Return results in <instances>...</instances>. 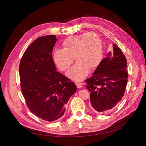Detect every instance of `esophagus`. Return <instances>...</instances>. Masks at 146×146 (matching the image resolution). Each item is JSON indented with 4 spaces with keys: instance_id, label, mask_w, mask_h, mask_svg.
I'll use <instances>...</instances> for the list:
<instances>
[{
    "instance_id": "1",
    "label": "esophagus",
    "mask_w": 146,
    "mask_h": 146,
    "mask_svg": "<svg viewBox=\"0 0 146 146\" xmlns=\"http://www.w3.org/2000/svg\"><path fill=\"white\" fill-rule=\"evenodd\" d=\"M76 85L77 88H78V89H80V88H81L83 86L82 83H76Z\"/></svg>"
}]
</instances>
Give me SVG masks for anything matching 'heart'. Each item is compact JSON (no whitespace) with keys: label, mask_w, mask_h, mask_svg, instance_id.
<instances>
[{"label":"heart","mask_w":146,"mask_h":146,"mask_svg":"<svg viewBox=\"0 0 146 146\" xmlns=\"http://www.w3.org/2000/svg\"><path fill=\"white\" fill-rule=\"evenodd\" d=\"M63 49L53 53V60L61 71H65L71 65L74 57L77 63L66 73L75 81L85 78L90 70L98 67L102 58V44L98 35L88 32L72 35L62 43Z\"/></svg>","instance_id":"heart-1"}]
</instances>
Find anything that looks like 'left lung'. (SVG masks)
I'll list each match as a JSON object with an SVG mask.
<instances>
[{
    "mask_svg": "<svg viewBox=\"0 0 146 146\" xmlns=\"http://www.w3.org/2000/svg\"><path fill=\"white\" fill-rule=\"evenodd\" d=\"M102 60L90 78L85 80L91 92L92 108L98 113H106L116 107L124 94L127 83V62L116 44Z\"/></svg>",
    "mask_w": 146,
    "mask_h": 146,
    "instance_id": "left-lung-1",
    "label": "left lung"
}]
</instances>
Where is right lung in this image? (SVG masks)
I'll use <instances>...</instances> for the list:
<instances>
[{
    "label": "right lung",
    "instance_id": "1",
    "mask_svg": "<svg viewBox=\"0 0 146 146\" xmlns=\"http://www.w3.org/2000/svg\"><path fill=\"white\" fill-rule=\"evenodd\" d=\"M56 40L55 35L38 38L25 50L19 64L22 93L29 110L48 122L63 115L66 104L77 91L74 82L56 71L52 56Z\"/></svg>",
    "mask_w": 146,
    "mask_h": 146
}]
</instances>
